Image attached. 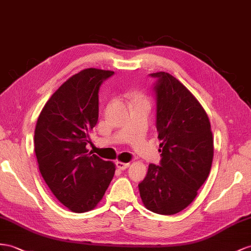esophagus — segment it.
Segmentation results:
<instances>
[{
	"instance_id": "1",
	"label": "esophagus",
	"mask_w": 251,
	"mask_h": 251,
	"mask_svg": "<svg viewBox=\"0 0 251 251\" xmlns=\"http://www.w3.org/2000/svg\"><path fill=\"white\" fill-rule=\"evenodd\" d=\"M115 165H117V168L120 170H125L127 169L128 166H129V163H124V162H121V161H117L115 162Z\"/></svg>"
}]
</instances>
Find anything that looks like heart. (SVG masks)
I'll return each mask as SVG.
<instances>
[{
	"mask_svg": "<svg viewBox=\"0 0 251 251\" xmlns=\"http://www.w3.org/2000/svg\"><path fill=\"white\" fill-rule=\"evenodd\" d=\"M136 99H144V98H143V95H142V94H138Z\"/></svg>",
	"mask_w": 251,
	"mask_h": 251,
	"instance_id": "obj_1",
	"label": "heart"
}]
</instances>
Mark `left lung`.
I'll list each match as a JSON object with an SVG mask.
<instances>
[{
  "instance_id": "left-lung-1",
  "label": "left lung",
  "mask_w": 251,
  "mask_h": 251,
  "mask_svg": "<svg viewBox=\"0 0 251 251\" xmlns=\"http://www.w3.org/2000/svg\"><path fill=\"white\" fill-rule=\"evenodd\" d=\"M156 78V127L161 141L160 165L151 163L139 183L143 204L153 213L173 215L194 201L213 160V134L207 113L189 90L166 72Z\"/></svg>"
}]
</instances>
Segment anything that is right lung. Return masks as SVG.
Returning a JSON list of instances; mask_svg holds the SVG:
<instances>
[{"mask_svg": "<svg viewBox=\"0 0 251 251\" xmlns=\"http://www.w3.org/2000/svg\"><path fill=\"white\" fill-rule=\"evenodd\" d=\"M112 71L85 69L64 81L38 118L35 153L39 171L55 197L82 213L101 201L115 165L89 152V133L99 120V91Z\"/></svg>", "mask_w": 251, "mask_h": 251, "instance_id": "1", "label": "right lung"}]
</instances>
